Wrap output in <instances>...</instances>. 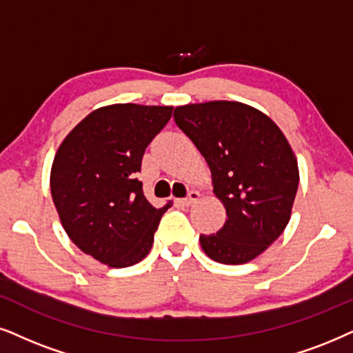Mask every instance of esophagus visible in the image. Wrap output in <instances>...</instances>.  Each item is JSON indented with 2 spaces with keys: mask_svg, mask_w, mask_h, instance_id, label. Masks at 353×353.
Instances as JSON below:
<instances>
[{
  "mask_svg": "<svg viewBox=\"0 0 353 353\" xmlns=\"http://www.w3.org/2000/svg\"><path fill=\"white\" fill-rule=\"evenodd\" d=\"M199 200H200V192H199V190H190L189 195H187V199H182L181 202L184 203L185 207H190L192 203L199 202Z\"/></svg>",
  "mask_w": 353,
  "mask_h": 353,
  "instance_id": "1",
  "label": "esophagus"
}]
</instances>
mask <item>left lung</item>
<instances>
[{"mask_svg":"<svg viewBox=\"0 0 353 353\" xmlns=\"http://www.w3.org/2000/svg\"><path fill=\"white\" fill-rule=\"evenodd\" d=\"M174 120L207 161L226 210L223 228L200 236V246L220 264H246L292 218L300 171L287 137L269 115L238 101L179 105Z\"/></svg>","mask_w":353,"mask_h":353,"instance_id":"1","label":"left lung"}]
</instances>
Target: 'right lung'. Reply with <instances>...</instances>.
I'll return each instance as SVG.
<instances>
[{"label":"right lung","mask_w":353,"mask_h":353,"mask_svg":"<svg viewBox=\"0 0 353 353\" xmlns=\"http://www.w3.org/2000/svg\"><path fill=\"white\" fill-rule=\"evenodd\" d=\"M171 105L112 104L92 110L58 146L50 192L61 226L84 254L107 267L148 256L169 200L154 208L137 172Z\"/></svg>","instance_id":"obj_1"}]
</instances>
